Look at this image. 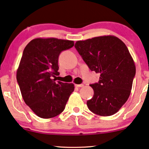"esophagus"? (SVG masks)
<instances>
[{"mask_svg": "<svg viewBox=\"0 0 149 149\" xmlns=\"http://www.w3.org/2000/svg\"><path fill=\"white\" fill-rule=\"evenodd\" d=\"M84 86L83 84H79V85H75V87H83Z\"/></svg>", "mask_w": 149, "mask_h": 149, "instance_id": "esophagus-1", "label": "esophagus"}]
</instances>
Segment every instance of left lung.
<instances>
[{"label": "left lung", "instance_id": "8db88e82", "mask_svg": "<svg viewBox=\"0 0 149 149\" xmlns=\"http://www.w3.org/2000/svg\"><path fill=\"white\" fill-rule=\"evenodd\" d=\"M74 47L91 71L100 74L91 84L93 97L88 108L101 116L113 115L130 96L136 67L128 48L115 36H100L78 41Z\"/></svg>", "mask_w": 149, "mask_h": 149}]
</instances>
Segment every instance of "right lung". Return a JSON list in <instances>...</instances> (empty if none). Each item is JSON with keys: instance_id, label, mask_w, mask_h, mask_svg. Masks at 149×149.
<instances>
[{"instance_id": "obj_1", "label": "right lung", "mask_w": 149, "mask_h": 149, "mask_svg": "<svg viewBox=\"0 0 149 149\" xmlns=\"http://www.w3.org/2000/svg\"><path fill=\"white\" fill-rule=\"evenodd\" d=\"M74 42L56 38L31 40L23 50L17 72V81L25 103L42 118H51L64 111L72 83L56 81L60 74L58 57Z\"/></svg>"}]
</instances>
